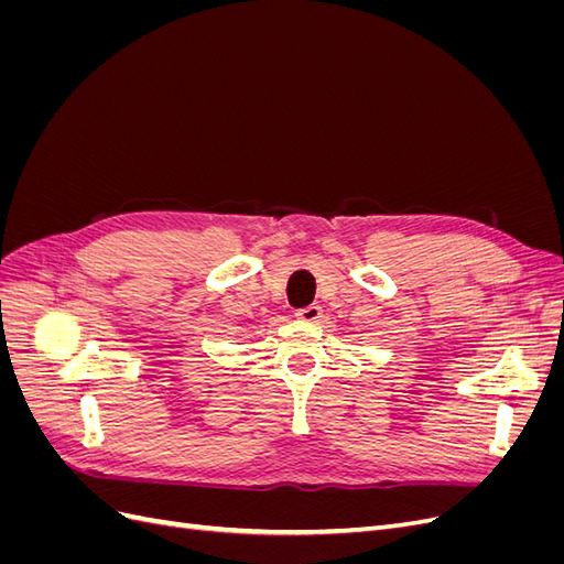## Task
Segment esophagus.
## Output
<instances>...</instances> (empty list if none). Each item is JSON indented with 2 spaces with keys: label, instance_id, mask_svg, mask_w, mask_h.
<instances>
[{
  "label": "esophagus",
  "instance_id": "34e87169",
  "mask_svg": "<svg viewBox=\"0 0 564 564\" xmlns=\"http://www.w3.org/2000/svg\"><path fill=\"white\" fill-rule=\"evenodd\" d=\"M296 317H299L301 322L315 324V322H319V319H322V308H319V305H308V308H301V311H296Z\"/></svg>",
  "mask_w": 564,
  "mask_h": 564
}]
</instances>
